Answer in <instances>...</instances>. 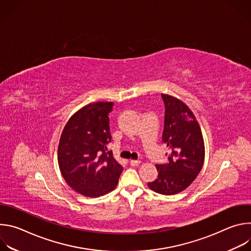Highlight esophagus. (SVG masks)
I'll list each match as a JSON object with an SVG mask.
<instances>
[{
    "label": "esophagus",
    "mask_w": 251,
    "mask_h": 251,
    "mask_svg": "<svg viewBox=\"0 0 251 251\" xmlns=\"http://www.w3.org/2000/svg\"><path fill=\"white\" fill-rule=\"evenodd\" d=\"M140 163H141V161H139V160H131L130 161V165L132 167H137L140 165Z\"/></svg>",
    "instance_id": "esophagus-1"
}]
</instances>
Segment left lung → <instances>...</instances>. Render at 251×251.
<instances>
[{
	"instance_id": "left-lung-1",
	"label": "left lung",
	"mask_w": 251,
	"mask_h": 251,
	"mask_svg": "<svg viewBox=\"0 0 251 251\" xmlns=\"http://www.w3.org/2000/svg\"><path fill=\"white\" fill-rule=\"evenodd\" d=\"M165 120L162 142L168 148L169 162L158 164L155 181L148 187L171 196L186 190L201 172L204 161V144L201 127L189 107L171 95L162 94Z\"/></svg>"
}]
</instances>
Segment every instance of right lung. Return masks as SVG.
<instances>
[{
  "mask_svg": "<svg viewBox=\"0 0 251 251\" xmlns=\"http://www.w3.org/2000/svg\"><path fill=\"white\" fill-rule=\"evenodd\" d=\"M112 102L88 104L70 117L58 144L57 159L62 176L78 194L97 198L113 191L122 166L106 152L111 141L109 113Z\"/></svg>",
  "mask_w": 251,
  "mask_h": 251,
  "instance_id": "add662e5",
  "label": "right lung"
}]
</instances>
